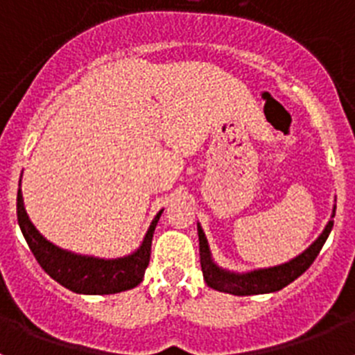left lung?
<instances>
[{
	"mask_svg": "<svg viewBox=\"0 0 355 355\" xmlns=\"http://www.w3.org/2000/svg\"><path fill=\"white\" fill-rule=\"evenodd\" d=\"M334 215H336V206L332 209L331 220L327 222V225H325V229L322 231V234H320L302 254H299L297 258H293L288 263H283V265L270 266V268H259V270L245 272V274H236V272L224 270V268H220V266L213 261L205 231H202V227L197 224L200 268H202V275H205L206 284L216 291L240 295V297H245V295L274 293V291L283 290L284 286L293 283L295 279L300 277V275L313 265V261H315L318 252L322 250V247H324L325 240L329 238L332 225H334V220H332Z\"/></svg>",
	"mask_w": 355,
	"mask_h": 355,
	"instance_id": "obj_1",
	"label": "left lung"
}]
</instances>
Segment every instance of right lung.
Returning <instances> with one entry per match:
<instances>
[{"mask_svg": "<svg viewBox=\"0 0 355 355\" xmlns=\"http://www.w3.org/2000/svg\"><path fill=\"white\" fill-rule=\"evenodd\" d=\"M163 209L156 213L144 236L142 245L124 258L101 259L94 256H81L71 250L53 245L31 224L24 208L21 188L17 190V222L23 231L28 247L33 252L44 272L67 290L83 295H112L131 290L142 283L150 258V243Z\"/></svg>", "mask_w": 355, "mask_h": 355, "instance_id": "1", "label": "right lung"}]
</instances>
